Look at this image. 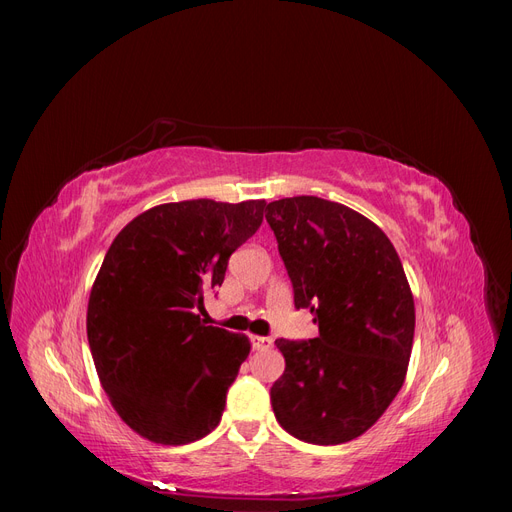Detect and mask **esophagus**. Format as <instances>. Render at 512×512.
<instances>
[{"instance_id": "34e87169", "label": "esophagus", "mask_w": 512, "mask_h": 512, "mask_svg": "<svg viewBox=\"0 0 512 512\" xmlns=\"http://www.w3.org/2000/svg\"><path fill=\"white\" fill-rule=\"evenodd\" d=\"M252 348L254 350H267L273 346V339L271 337H262V335H252Z\"/></svg>"}]
</instances>
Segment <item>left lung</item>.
<instances>
[{
	"label": "left lung",
	"instance_id": "obj_1",
	"mask_svg": "<svg viewBox=\"0 0 512 512\" xmlns=\"http://www.w3.org/2000/svg\"><path fill=\"white\" fill-rule=\"evenodd\" d=\"M294 307L318 337L277 339L286 359L271 386L277 423L309 444H344L374 425L406 380L414 299L393 243L354 209L318 196L267 205Z\"/></svg>",
	"mask_w": 512,
	"mask_h": 512
}]
</instances>
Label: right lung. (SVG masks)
I'll list each match as a JSON object with an SVG mask.
<instances>
[{
    "label": "right lung",
    "mask_w": 512,
    "mask_h": 512,
    "mask_svg": "<svg viewBox=\"0 0 512 512\" xmlns=\"http://www.w3.org/2000/svg\"><path fill=\"white\" fill-rule=\"evenodd\" d=\"M265 200L211 198L151 207L108 247L91 286L87 339L121 421L179 446L218 427L250 339L194 312L222 286L228 258L262 224Z\"/></svg>",
    "instance_id": "1"
}]
</instances>
